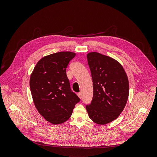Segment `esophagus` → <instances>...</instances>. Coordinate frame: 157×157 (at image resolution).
I'll return each instance as SVG.
<instances>
[{
    "instance_id": "34e87169",
    "label": "esophagus",
    "mask_w": 157,
    "mask_h": 157,
    "mask_svg": "<svg viewBox=\"0 0 157 157\" xmlns=\"http://www.w3.org/2000/svg\"><path fill=\"white\" fill-rule=\"evenodd\" d=\"M78 97L81 99V98H82V94H81V92H79V93L78 94Z\"/></svg>"
}]
</instances>
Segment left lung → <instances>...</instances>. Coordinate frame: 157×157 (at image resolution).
I'll return each instance as SVG.
<instances>
[{"instance_id":"obj_1","label":"left lung","mask_w":157,"mask_h":157,"mask_svg":"<svg viewBox=\"0 0 157 157\" xmlns=\"http://www.w3.org/2000/svg\"><path fill=\"white\" fill-rule=\"evenodd\" d=\"M87 59L93 82V97L86 109L90 119L105 125L117 119L129 95V82L122 66L99 53L90 52Z\"/></svg>"}]
</instances>
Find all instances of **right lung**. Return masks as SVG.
<instances>
[{
	"mask_svg": "<svg viewBox=\"0 0 157 157\" xmlns=\"http://www.w3.org/2000/svg\"><path fill=\"white\" fill-rule=\"evenodd\" d=\"M75 55L71 52H60L46 56L37 62L30 76V91L35 107L53 124L67 121L80 101L71 89L66 72Z\"/></svg>",
	"mask_w": 157,
	"mask_h": 157,
	"instance_id": "1",
	"label": "right lung"
}]
</instances>
